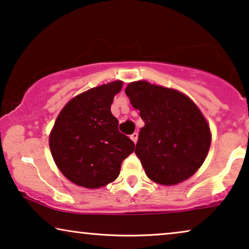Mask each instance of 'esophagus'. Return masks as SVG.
<instances>
[{
  "mask_svg": "<svg viewBox=\"0 0 249 249\" xmlns=\"http://www.w3.org/2000/svg\"><path fill=\"white\" fill-rule=\"evenodd\" d=\"M138 138H139L138 133H133V134L131 135V140H132V141L134 142V143L138 142Z\"/></svg>",
  "mask_w": 249,
  "mask_h": 249,
  "instance_id": "esophagus-1",
  "label": "esophagus"
}]
</instances>
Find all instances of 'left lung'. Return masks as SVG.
Masks as SVG:
<instances>
[{
	"mask_svg": "<svg viewBox=\"0 0 249 249\" xmlns=\"http://www.w3.org/2000/svg\"><path fill=\"white\" fill-rule=\"evenodd\" d=\"M125 93L144 121L135 155L146 176L164 186L193 176L208 157L212 140L197 105L180 91L145 80L129 82Z\"/></svg>",
	"mask_w": 249,
	"mask_h": 249,
	"instance_id": "8db88e82",
	"label": "left lung"
}]
</instances>
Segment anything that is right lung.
Masks as SVG:
<instances>
[{
    "label": "right lung",
    "instance_id": "add662e5",
    "mask_svg": "<svg viewBox=\"0 0 249 249\" xmlns=\"http://www.w3.org/2000/svg\"><path fill=\"white\" fill-rule=\"evenodd\" d=\"M123 81L116 80L72 98L59 111L50 133L52 157L73 184L100 188L116 179L134 143L118 131L110 106Z\"/></svg>",
    "mask_w": 249,
    "mask_h": 249
}]
</instances>
